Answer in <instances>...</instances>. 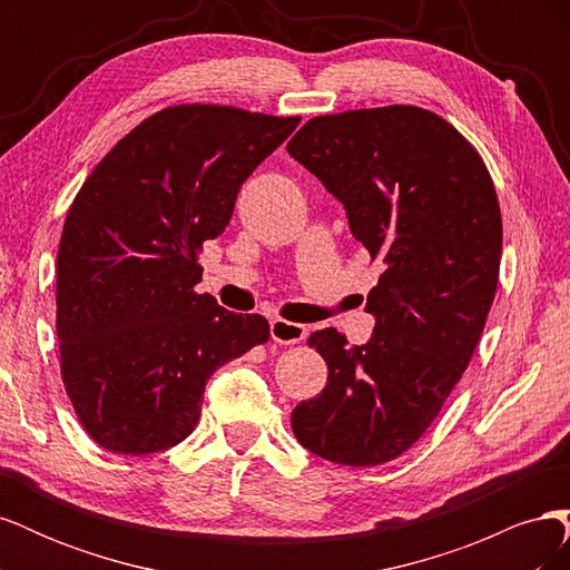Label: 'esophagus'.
<instances>
[{
    "label": "esophagus",
    "mask_w": 570,
    "mask_h": 570,
    "mask_svg": "<svg viewBox=\"0 0 570 570\" xmlns=\"http://www.w3.org/2000/svg\"><path fill=\"white\" fill-rule=\"evenodd\" d=\"M306 325L292 323L285 318H273L271 321V337L278 344H299L306 337Z\"/></svg>",
    "instance_id": "esophagus-1"
}]
</instances>
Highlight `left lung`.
<instances>
[{"mask_svg": "<svg viewBox=\"0 0 570 570\" xmlns=\"http://www.w3.org/2000/svg\"><path fill=\"white\" fill-rule=\"evenodd\" d=\"M287 151L344 204L352 235L383 264L366 344L350 347L335 327L306 340L327 383L295 406L292 430L321 459L381 465L435 421L485 327L502 258L494 183L452 124L406 105L316 116Z\"/></svg>", "mask_w": 570, "mask_h": 570, "instance_id": "1", "label": "left lung"}]
</instances>
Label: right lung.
Instances as JSON below:
<instances>
[{
  "label": "right lung",
  "instance_id": "1",
  "mask_svg": "<svg viewBox=\"0 0 570 570\" xmlns=\"http://www.w3.org/2000/svg\"><path fill=\"white\" fill-rule=\"evenodd\" d=\"M299 116L178 105L135 126L82 183L57 256V335L68 400L114 454L193 433L216 368L271 337L258 314L197 295L206 239Z\"/></svg>",
  "mask_w": 570,
  "mask_h": 570
}]
</instances>
